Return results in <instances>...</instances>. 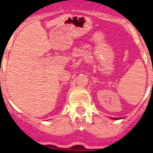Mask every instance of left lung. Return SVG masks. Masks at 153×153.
<instances>
[{"instance_id":"obj_1","label":"left lung","mask_w":153,"mask_h":153,"mask_svg":"<svg viewBox=\"0 0 153 153\" xmlns=\"http://www.w3.org/2000/svg\"><path fill=\"white\" fill-rule=\"evenodd\" d=\"M114 119H117V118H114Z\"/></svg>"}]
</instances>
